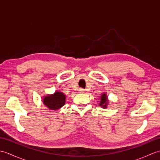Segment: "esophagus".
I'll use <instances>...</instances> for the list:
<instances>
[{"label":"esophagus","instance_id":"esophagus-1","mask_svg":"<svg viewBox=\"0 0 160 160\" xmlns=\"http://www.w3.org/2000/svg\"><path fill=\"white\" fill-rule=\"evenodd\" d=\"M79 91L80 93H84V91H85V89H83V88H80V89H79Z\"/></svg>","mask_w":160,"mask_h":160}]
</instances>
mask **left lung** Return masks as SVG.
Returning <instances> with one entry per match:
<instances>
[{
    "label": "left lung",
    "mask_w": 160,
    "mask_h": 160,
    "mask_svg": "<svg viewBox=\"0 0 160 160\" xmlns=\"http://www.w3.org/2000/svg\"><path fill=\"white\" fill-rule=\"evenodd\" d=\"M107 102H108L107 97L106 96V94L104 93V94H102V96H101L100 105V106H102V107L106 108L107 107Z\"/></svg>",
    "instance_id": "left-lung-1"
}]
</instances>
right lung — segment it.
<instances>
[{"label": "right lung", "instance_id": "add662e5", "mask_svg": "<svg viewBox=\"0 0 160 160\" xmlns=\"http://www.w3.org/2000/svg\"><path fill=\"white\" fill-rule=\"evenodd\" d=\"M65 96L62 92L56 91L53 95L44 98L43 103L51 110H57L65 104Z\"/></svg>", "mask_w": 160, "mask_h": 160}]
</instances>
